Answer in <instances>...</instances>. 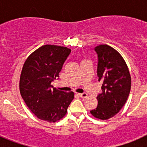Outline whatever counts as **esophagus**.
<instances>
[{"label":"esophagus","mask_w":147,"mask_h":147,"mask_svg":"<svg viewBox=\"0 0 147 147\" xmlns=\"http://www.w3.org/2000/svg\"><path fill=\"white\" fill-rule=\"evenodd\" d=\"M79 96H80L81 98H86L88 96V93H79Z\"/></svg>","instance_id":"obj_1"}]
</instances>
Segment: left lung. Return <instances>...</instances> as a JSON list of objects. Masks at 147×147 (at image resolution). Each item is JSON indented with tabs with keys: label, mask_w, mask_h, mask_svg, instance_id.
Returning a JSON list of instances; mask_svg holds the SVG:
<instances>
[{
	"label": "left lung",
	"mask_w": 147,
	"mask_h": 147,
	"mask_svg": "<svg viewBox=\"0 0 147 147\" xmlns=\"http://www.w3.org/2000/svg\"><path fill=\"white\" fill-rule=\"evenodd\" d=\"M98 55L97 76L102 82V93L97 96L98 105L90 113L107 120L120 111L127 102L131 88V76L124 58L108 45L95 48Z\"/></svg>",
	"instance_id": "obj_1"
}]
</instances>
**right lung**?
I'll return each mask as SVG.
<instances>
[{"label":"right lung","mask_w":147,"mask_h":147,"mask_svg":"<svg viewBox=\"0 0 147 147\" xmlns=\"http://www.w3.org/2000/svg\"><path fill=\"white\" fill-rule=\"evenodd\" d=\"M71 49L42 45L28 56L20 78V92L29 110L41 120L56 122L64 117L74 93L53 88Z\"/></svg>","instance_id":"add662e5"}]
</instances>
